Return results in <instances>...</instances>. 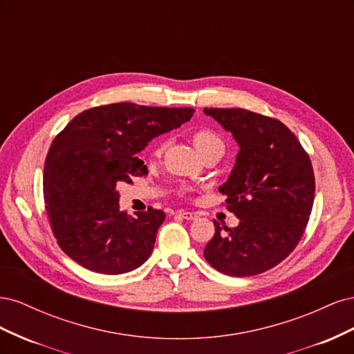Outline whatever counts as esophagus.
<instances>
[{
    "mask_svg": "<svg viewBox=\"0 0 354 354\" xmlns=\"http://www.w3.org/2000/svg\"><path fill=\"white\" fill-rule=\"evenodd\" d=\"M178 216L183 217L185 220H196L198 218V214L196 212H190V211H178Z\"/></svg>",
    "mask_w": 354,
    "mask_h": 354,
    "instance_id": "1",
    "label": "esophagus"
}]
</instances>
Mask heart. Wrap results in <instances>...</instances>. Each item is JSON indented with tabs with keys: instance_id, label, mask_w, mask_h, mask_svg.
Here are the masks:
<instances>
[{
	"instance_id": "heart-1",
	"label": "heart",
	"mask_w": 354,
	"mask_h": 354,
	"mask_svg": "<svg viewBox=\"0 0 354 354\" xmlns=\"http://www.w3.org/2000/svg\"><path fill=\"white\" fill-rule=\"evenodd\" d=\"M192 140H194V145L196 147V151L202 155L208 151H212V149H224L223 140L221 138L211 130H198L192 136ZM167 146L165 140H160L156 146V153L160 155L164 152V149Z\"/></svg>"
}]
</instances>
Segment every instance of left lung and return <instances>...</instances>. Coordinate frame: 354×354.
Returning a JSON list of instances; mask_svg holds the SVG:
<instances>
[{"label": "left lung", "instance_id": "obj_1", "mask_svg": "<svg viewBox=\"0 0 354 354\" xmlns=\"http://www.w3.org/2000/svg\"><path fill=\"white\" fill-rule=\"evenodd\" d=\"M239 146L226 183V207L239 218L220 227L203 250L214 269L229 276H252L272 269L301 239L313 208L312 160L281 121L246 109L205 108Z\"/></svg>", "mask_w": 354, "mask_h": 354}]
</instances>
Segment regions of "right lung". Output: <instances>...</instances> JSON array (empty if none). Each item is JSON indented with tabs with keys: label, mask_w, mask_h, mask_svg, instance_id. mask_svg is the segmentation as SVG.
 Listing matches in <instances>:
<instances>
[{
	"label": "right lung",
	"mask_w": 354,
	"mask_h": 354,
	"mask_svg": "<svg viewBox=\"0 0 354 354\" xmlns=\"http://www.w3.org/2000/svg\"><path fill=\"white\" fill-rule=\"evenodd\" d=\"M194 112L112 103L84 111L57 134L44 165V201L57 243L73 261L95 273L122 274L151 257L165 212L127 216L116 186L146 176L138 153Z\"/></svg>",
	"instance_id": "add662e5"
}]
</instances>
